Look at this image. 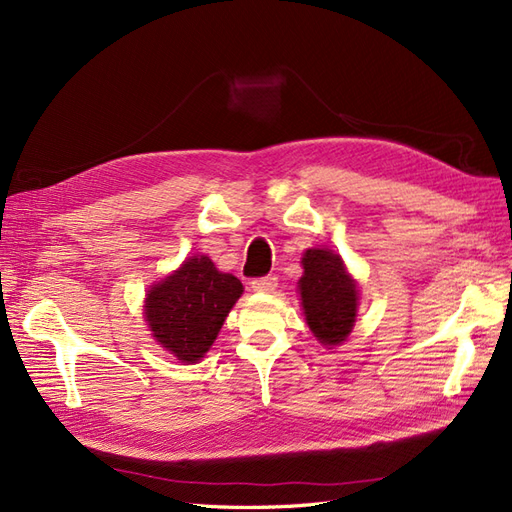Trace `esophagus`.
Wrapping results in <instances>:
<instances>
[{
    "label": "esophagus",
    "instance_id": "34e87169",
    "mask_svg": "<svg viewBox=\"0 0 512 512\" xmlns=\"http://www.w3.org/2000/svg\"><path fill=\"white\" fill-rule=\"evenodd\" d=\"M277 288V277L275 275H265V277H256L252 280V290L254 292H273Z\"/></svg>",
    "mask_w": 512,
    "mask_h": 512
}]
</instances>
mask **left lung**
<instances>
[{
	"label": "left lung",
	"mask_w": 512,
	"mask_h": 512,
	"mask_svg": "<svg viewBox=\"0 0 512 512\" xmlns=\"http://www.w3.org/2000/svg\"><path fill=\"white\" fill-rule=\"evenodd\" d=\"M299 280L301 305L307 327L324 346H339L352 333L359 286L346 271L344 260L327 247L305 250Z\"/></svg>",
	"instance_id": "1"
}]
</instances>
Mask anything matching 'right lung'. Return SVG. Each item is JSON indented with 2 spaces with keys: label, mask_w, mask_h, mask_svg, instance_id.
<instances>
[{
  "label": "right lung",
  "mask_w": 512,
  "mask_h": 512,
  "mask_svg": "<svg viewBox=\"0 0 512 512\" xmlns=\"http://www.w3.org/2000/svg\"><path fill=\"white\" fill-rule=\"evenodd\" d=\"M241 294L235 275L215 269L205 254L192 256L147 290L145 320L162 348L192 365L209 352Z\"/></svg>",
  "instance_id": "add662e5"
}]
</instances>
